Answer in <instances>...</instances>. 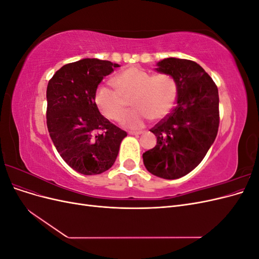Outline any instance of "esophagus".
I'll use <instances>...</instances> for the list:
<instances>
[{
  "label": "esophagus",
  "instance_id": "34e87169",
  "mask_svg": "<svg viewBox=\"0 0 259 259\" xmlns=\"http://www.w3.org/2000/svg\"><path fill=\"white\" fill-rule=\"evenodd\" d=\"M144 132H130L131 135H142Z\"/></svg>",
  "mask_w": 259,
  "mask_h": 259
}]
</instances>
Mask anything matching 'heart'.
Returning <instances> with one entry per match:
<instances>
[{
	"instance_id": "1",
	"label": "heart",
	"mask_w": 259,
	"mask_h": 259,
	"mask_svg": "<svg viewBox=\"0 0 259 259\" xmlns=\"http://www.w3.org/2000/svg\"><path fill=\"white\" fill-rule=\"evenodd\" d=\"M116 90L103 85L95 94V103L107 119L119 122L132 99L137 108L123 118V125L132 128L143 127L154 117L161 120L174 107L177 85L173 77L165 73L151 75L146 70L133 66L114 77Z\"/></svg>"
}]
</instances>
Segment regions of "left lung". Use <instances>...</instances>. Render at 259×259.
<instances>
[{
	"instance_id": "8db88e82",
	"label": "left lung",
	"mask_w": 259,
	"mask_h": 259,
	"mask_svg": "<svg viewBox=\"0 0 259 259\" xmlns=\"http://www.w3.org/2000/svg\"><path fill=\"white\" fill-rule=\"evenodd\" d=\"M156 71L173 77L177 85V106L150 130L156 145L143 154L151 174L180 178L197 167L213 145L219 126L218 89L197 62L166 58Z\"/></svg>"
}]
</instances>
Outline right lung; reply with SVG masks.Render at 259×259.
<instances>
[{
  "label": "right lung",
  "mask_w": 259,
  "mask_h": 259,
  "mask_svg": "<svg viewBox=\"0 0 259 259\" xmlns=\"http://www.w3.org/2000/svg\"><path fill=\"white\" fill-rule=\"evenodd\" d=\"M120 67L86 58L67 64L49 81L46 123L58 153L84 175L101 174L116 159L126 132L101 115L95 103L99 83Z\"/></svg>",
  "instance_id": "obj_1"
}]
</instances>
